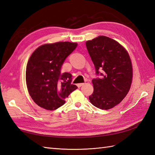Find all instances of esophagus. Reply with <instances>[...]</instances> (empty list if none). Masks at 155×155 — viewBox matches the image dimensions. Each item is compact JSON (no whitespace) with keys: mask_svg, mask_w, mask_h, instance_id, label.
I'll list each match as a JSON object with an SVG mask.
<instances>
[{"mask_svg":"<svg viewBox=\"0 0 155 155\" xmlns=\"http://www.w3.org/2000/svg\"><path fill=\"white\" fill-rule=\"evenodd\" d=\"M84 84V83H78V84H77V86H78V87H81L83 86V85Z\"/></svg>","mask_w":155,"mask_h":155,"instance_id":"1","label":"esophagus"}]
</instances>
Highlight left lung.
<instances>
[{
    "mask_svg": "<svg viewBox=\"0 0 155 155\" xmlns=\"http://www.w3.org/2000/svg\"><path fill=\"white\" fill-rule=\"evenodd\" d=\"M86 47L96 74L101 76L92 81L94 92L89 101L100 109H110L119 104L129 91L133 78L130 57L123 46L104 36L87 41ZM99 70H103V74Z\"/></svg>",
    "mask_w": 155,
    "mask_h": 155,
    "instance_id": "1",
    "label": "left lung"
}]
</instances>
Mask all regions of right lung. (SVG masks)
Returning <instances> with one entry per match:
<instances>
[{
  "label": "right lung",
  "instance_id": "add662e5",
  "mask_svg": "<svg viewBox=\"0 0 155 155\" xmlns=\"http://www.w3.org/2000/svg\"><path fill=\"white\" fill-rule=\"evenodd\" d=\"M77 47V43L70 42L46 44L31 56L26 69V82L30 96L39 107L57 109L78 88L71 84V73L61 71L66 58Z\"/></svg>",
  "mask_w": 155,
  "mask_h": 155
}]
</instances>
